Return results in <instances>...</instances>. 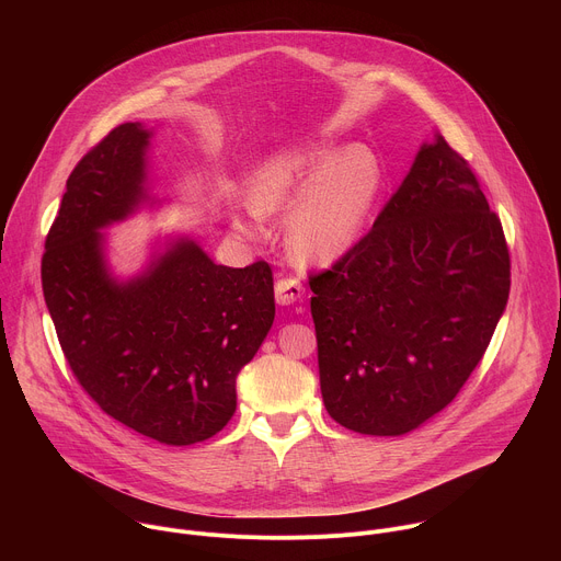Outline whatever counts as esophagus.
Here are the masks:
<instances>
[{"instance_id":"obj_1","label":"esophagus","mask_w":561,"mask_h":561,"mask_svg":"<svg viewBox=\"0 0 561 561\" xmlns=\"http://www.w3.org/2000/svg\"><path fill=\"white\" fill-rule=\"evenodd\" d=\"M301 295H304V288H301V284L293 275H282L277 279V284H275V299H277V304H282V306L295 304V301L301 299Z\"/></svg>"}]
</instances>
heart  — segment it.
I'll use <instances>...</instances> for the list:
<instances>
[{
  "mask_svg": "<svg viewBox=\"0 0 561 561\" xmlns=\"http://www.w3.org/2000/svg\"><path fill=\"white\" fill-rule=\"evenodd\" d=\"M381 175L364 148H327L264 164L251 180V206L260 215H290V253L310 264L344 255L375 204ZM251 230V228H247Z\"/></svg>",
  "mask_w": 561,
  "mask_h": 561,
  "instance_id": "obj_1",
  "label": "heart"
}]
</instances>
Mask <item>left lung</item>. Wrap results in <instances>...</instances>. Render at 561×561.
<instances>
[{
    "instance_id": "left-lung-1",
    "label": "left lung",
    "mask_w": 561,
    "mask_h": 561,
    "mask_svg": "<svg viewBox=\"0 0 561 561\" xmlns=\"http://www.w3.org/2000/svg\"><path fill=\"white\" fill-rule=\"evenodd\" d=\"M308 284L329 415L362 435H404L482 362L511 253L470 164L437 137L373 228Z\"/></svg>"
}]
</instances>
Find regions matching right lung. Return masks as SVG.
<instances>
[{
  "mask_svg": "<svg viewBox=\"0 0 561 561\" xmlns=\"http://www.w3.org/2000/svg\"><path fill=\"white\" fill-rule=\"evenodd\" d=\"M148 133L115 126L66 180L46 234L42 288L64 357L93 402L124 426L171 446L219 433L234 413L237 373L275 319L271 264L217 266L193 242L115 284L98 228L144 197Z\"/></svg>",
  "mask_w": 561,
  "mask_h": 561,
  "instance_id": "1",
  "label": "right lung"
}]
</instances>
